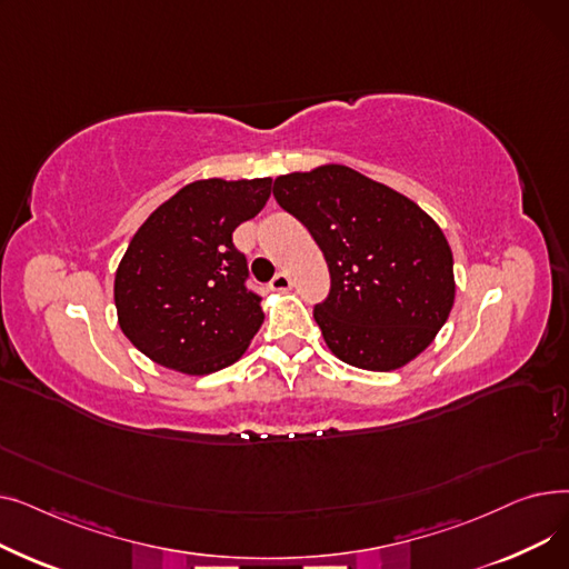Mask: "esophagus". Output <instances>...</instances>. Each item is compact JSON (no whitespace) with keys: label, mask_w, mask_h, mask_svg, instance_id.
Returning <instances> with one entry per match:
<instances>
[{"label":"esophagus","mask_w":569,"mask_h":569,"mask_svg":"<svg viewBox=\"0 0 569 569\" xmlns=\"http://www.w3.org/2000/svg\"><path fill=\"white\" fill-rule=\"evenodd\" d=\"M290 277L286 274V272H277L274 274V279L272 281H269V288H272V290H277V292H283V290H290Z\"/></svg>","instance_id":"obj_1"}]
</instances>
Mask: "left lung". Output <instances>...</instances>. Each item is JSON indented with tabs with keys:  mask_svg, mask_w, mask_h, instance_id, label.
<instances>
[{
	"mask_svg": "<svg viewBox=\"0 0 569 569\" xmlns=\"http://www.w3.org/2000/svg\"><path fill=\"white\" fill-rule=\"evenodd\" d=\"M272 191L330 267V295L313 309L327 348L367 371L415 360L455 305V260L440 226L410 198L339 163L281 174Z\"/></svg>",
	"mask_w": 569,
	"mask_h": 569,
	"instance_id": "8db88e82",
	"label": "left lung"
}]
</instances>
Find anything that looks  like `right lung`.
<instances>
[{
  "instance_id": "right-lung-1",
  "label": "right lung",
  "mask_w": 569,
  "mask_h": 569,
  "mask_svg": "<svg viewBox=\"0 0 569 569\" xmlns=\"http://www.w3.org/2000/svg\"><path fill=\"white\" fill-rule=\"evenodd\" d=\"M269 193V177L198 179L138 228L117 267L114 307L122 332L149 360L204 376L247 352L264 313L232 232Z\"/></svg>"
}]
</instances>
